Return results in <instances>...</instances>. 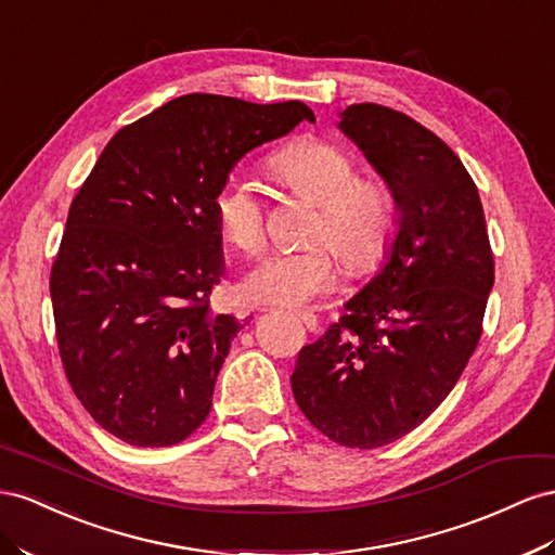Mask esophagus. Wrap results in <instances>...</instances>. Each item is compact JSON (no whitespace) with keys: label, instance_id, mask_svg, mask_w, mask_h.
<instances>
[{"label":"esophagus","instance_id":"1","mask_svg":"<svg viewBox=\"0 0 555 555\" xmlns=\"http://www.w3.org/2000/svg\"><path fill=\"white\" fill-rule=\"evenodd\" d=\"M296 314H298V320H301V322L306 324V328H308V332H318V326H320V322H318V318H314V314H312V312H308V310H298Z\"/></svg>","mask_w":555,"mask_h":555}]
</instances>
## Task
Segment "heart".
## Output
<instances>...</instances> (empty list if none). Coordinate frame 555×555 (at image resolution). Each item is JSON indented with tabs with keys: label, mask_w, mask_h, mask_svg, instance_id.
I'll return each mask as SVG.
<instances>
[{
	"label": "heart",
	"mask_w": 555,
	"mask_h": 555,
	"mask_svg": "<svg viewBox=\"0 0 555 555\" xmlns=\"http://www.w3.org/2000/svg\"><path fill=\"white\" fill-rule=\"evenodd\" d=\"M280 177L294 191L320 205L312 241L326 237L350 271H369L387 254L397 231V209L389 191L376 182H359V168L346 149L306 138L284 146L275 158ZM221 235L243 249L257 251L266 235V209L259 184L237 170L223 179L215 198ZM338 259L326 243L278 249L245 275L243 292L254 304L301 308L334 287Z\"/></svg>",
	"instance_id": "1"
}]
</instances>
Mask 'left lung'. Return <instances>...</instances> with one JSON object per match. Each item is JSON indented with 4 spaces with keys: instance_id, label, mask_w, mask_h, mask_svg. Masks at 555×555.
<instances>
[{
    "instance_id": "obj_1",
    "label": "left lung",
    "mask_w": 555,
    "mask_h": 555,
    "mask_svg": "<svg viewBox=\"0 0 555 555\" xmlns=\"http://www.w3.org/2000/svg\"><path fill=\"white\" fill-rule=\"evenodd\" d=\"M338 130L389 189L397 231L378 273L298 352L292 392L324 437L380 448L455 387L481 338L495 263L474 179L443 140L371 102L343 109Z\"/></svg>"
}]
</instances>
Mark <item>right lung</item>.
Wrapping results in <instances>:
<instances>
[{"label": "right lung", "instance_id": "1", "mask_svg": "<svg viewBox=\"0 0 555 555\" xmlns=\"http://www.w3.org/2000/svg\"><path fill=\"white\" fill-rule=\"evenodd\" d=\"M314 124L304 102L191 93L118 130L72 201L51 271L60 357L93 421L130 446L184 441L245 326L209 308L217 191L251 149Z\"/></svg>", "mask_w": 555, "mask_h": 555}]
</instances>
